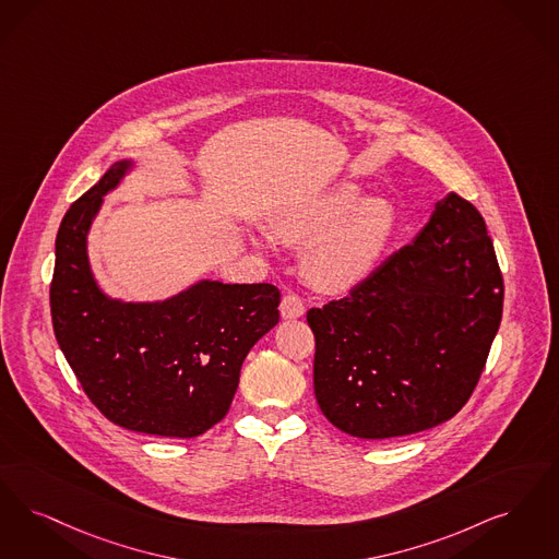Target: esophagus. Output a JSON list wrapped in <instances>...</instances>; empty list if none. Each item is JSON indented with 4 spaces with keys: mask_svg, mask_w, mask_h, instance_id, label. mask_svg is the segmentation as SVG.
Listing matches in <instances>:
<instances>
[{
    "mask_svg": "<svg viewBox=\"0 0 559 559\" xmlns=\"http://www.w3.org/2000/svg\"><path fill=\"white\" fill-rule=\"evenodd\" d=\"M304 313H306V306H304V301L299 299V295L287 293V295L283 297V301H281V316H283L285 320H290V318H301Z\"/></svg>",
    "mask_w": 559,
    "mask_h": 559,
    "instance_id": "obj_1",
    "label": "esophagus"
}]
</instances>
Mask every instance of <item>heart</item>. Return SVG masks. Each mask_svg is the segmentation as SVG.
Instances as JSON below:
<instances>
[{
	"label": "heart",
	"instance_id": "heart-1",
	"mask_svg": "<svg viewBox=\"0 0 559 559\" xmlns=\"http://www.w3.org/2000/svg\"><path fill=\"white\" fill-rule=\"evenodd\" d=\"M356 182H341L295 203L270 221L272 235L301 246L304 274L313 287L345 290L377 266L397 228V210L384 198L361 200Z\"/></svg>",
	"mask_w": 559,
	"mask_h": 559
}]
</instances>
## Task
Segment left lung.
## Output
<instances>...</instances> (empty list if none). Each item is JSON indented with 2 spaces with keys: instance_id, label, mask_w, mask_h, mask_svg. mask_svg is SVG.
<instances>
[{
  "instance_id": "obj_1",
  "label": "left lung",
  "mask_w": 559,
  "mask_h": 559,
  "mask_svg": "<svg viewBox=\"0 0 559 559\" xmlns=\"http://www.w3.org/2000/svg\"><path fill=\"white\" fill-rule=\"evenodd\" d=\"M503 312V276L480 212L449 193L409 246L338 301L308 312L313 393L358 439L453 418L483 374Z\"/></svg>"
}]
</instances>
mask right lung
<instances>
[{"instance_id": "right-lung-1", "label": "right lung", "mask_w": 559, "mask_h": 559, "mask_svg": "<svg viewBox=\"0 0 559 559\" xmlns=\"http://www.w3.org/2000/svg\"><path fill=\"white\" fill-rule=\"evenodd\" d=\"M133 166L112 164L60 224L49 287L53 333L110 423L191 439L226 416L249 349L278 322L281 293L269 283L200 281L162 301L108 297L91 272L87 235L104 195Z\"/></svg>"}]
</instances>
